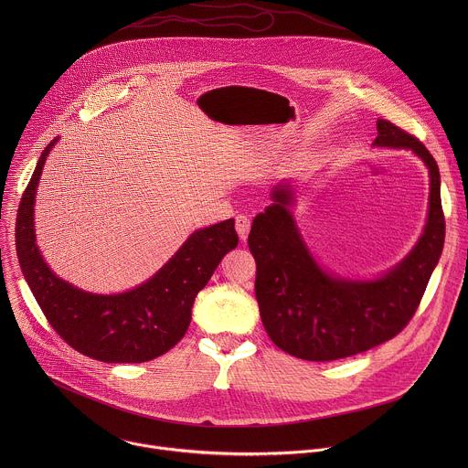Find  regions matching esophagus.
Instances as JSON below:
<instances>
[{"mask_svg":"<svg viewBox=\"0 0 468 468\" xmlns=\"http://www.w3.org/2000/svg\"><path fill=\"white\" fill-rule=\"evenodd\" d=\"M236 230H238V234H239V239H241V241H247L249 232H250V218L245 216V214L236 216Z\"/></svg>","mask_w":468,"mask_h":468,"instance_id":"esophagus-1","label":"esophagus"}]
</instances>
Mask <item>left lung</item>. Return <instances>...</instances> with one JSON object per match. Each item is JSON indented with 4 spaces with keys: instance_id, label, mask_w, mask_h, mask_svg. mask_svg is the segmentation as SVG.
Returning a JSON list of instances; mask_svg holds the SVG:
<instances>
[{
    "instance_id": "left-lung-1",
    "label": "left lung",
    "mask_w": 468,
    "mask_h": 468,
    "mask_svg": "<svg viewBox=\"0 0 468 468\" xmlns=\"http://www.w3.org/2000/svg\"><path fill=\"white\" fill-rule=\"evenodd\" d=\"M375 145L412 149L429 167L431 197L425 230L399 267L377 281L335 279L310 256L288 210L290 186H277L273 203L249 234L256 260V299L263 326L282 351L312 362L358 355L400 334L416 314L445 243L440 169L429 149L389 121L377 122Z\"/></svg>"
}]
</instances>
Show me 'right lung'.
<instances>
[{
    "label": "right lung",
    "instance_id": "right-lung-1",
    "mask_svg": "<svg viewBox=\"0 0 468 468\" xmlns=\"http://www.w3.org/2000/svg\"><path fill=\"white\" fill-rule=\"evenodd\" d=\"M52 140L21 197L16 250L47 321L75 351L110 364H140L167 353L191 324L195 297L227 252L238 247L234 219L197 230L149 281L119 295L73 288L43 261L34 234V200Z\"/></svg>",
    "mask_w": 468,
    "mask_h": 468
}]
</instances>
